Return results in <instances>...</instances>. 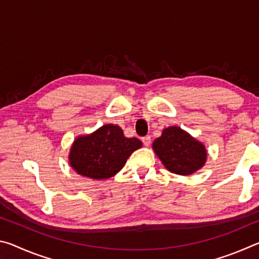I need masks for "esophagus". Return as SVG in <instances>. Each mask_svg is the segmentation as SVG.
Returning a JSON list of instances; mask_svg holds the SVG:
<instances>
[{"label": "esophagus", "mask_w": 259, "mask_h": 259, "mask_svg": "<svg viewBox=\"0 0 259 259\" xmlns=\"http://www.w3.org/2000/svg\"><path fill=\"white\" fill-rule=\"evenodd\" d=\"M142 142L145 146H150L151 145V137L150 136H145V137L142 138Z\"/></svg>", "instance_id": "1"}]
</instances>
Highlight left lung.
Returning a JSON list of instances; mask_svg holds the SVG:
<instances>
[{
	"label": "left lung",
	"mask_w": 259,
	"mask_h": 259,
	"mask_svg": "<svg viewBox=\"0 0 259 259\" xmlns=\"http://www.w3.org/2000/svg\"><path fill=\"white\" fill-rule=\"evenodd\" d=\"M153 148L169 171L191 175L203 166L207 152L202 144L178 126L164 129L153 143Z\"/></svg>",
	"instance_id": "1"
}]
</instances>
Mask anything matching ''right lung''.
Listing matches in <instances>:
<instances>
[{"label":"right lung","mask_w":259,"mask_h":259,"mask_svg":"<svg viewBox=\"0 0 259 259\" xmlns=\"http://www.w3.org/2000/svg\"><path fill=\"white\" fill-rule=\"evenodd\" d=\"M140 147L139 139L125 138L120 126L106 124L74 142L69 163L82 176L107 179L119 172L131 153Z\"/></svg>","instance_id":"1"}]
</instances>
